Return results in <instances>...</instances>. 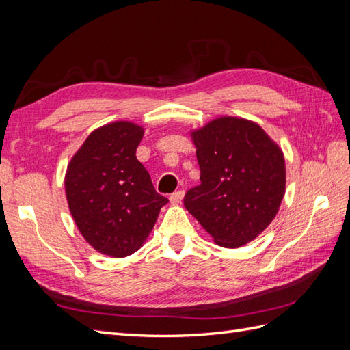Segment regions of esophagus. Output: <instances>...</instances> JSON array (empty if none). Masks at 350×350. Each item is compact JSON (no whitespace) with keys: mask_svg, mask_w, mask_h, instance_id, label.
<instances>
[{"mask_svg":"<svg viewBox=\"0 0 350 350\" xmlns=\"http://www.w3.org/2000/svg\"><path fill=\"white\" fill-rule=\"evenodd\" d=\"M184 198V191H176L174 194H171V197H169V201H171V204H179Z\"/></svg>","mask_w":350,"mask_h":350,"instance_id":"esophagus-1","label":"esophagus"}]
</instances>
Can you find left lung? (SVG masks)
I'll use <instances>...</instances> for the list:
<instances>
[{
    "label": "left lung",
    "mask_w": 350,
    "mask_h": 350,
    "mask_svg": "<svg viewBox=\"0 0 350 350\" xmlns=\"http://www.w3.org/2000/svg\"><path fill=\"white\" fill-rule=\"evenodd\" d=\"M201 184L184 206L220 247L257 238L279 211L286 188L284 157L256 122L220 116L191 133Z\"/></svg>",
    "instance_id": "obj_1"
}]
</instances>
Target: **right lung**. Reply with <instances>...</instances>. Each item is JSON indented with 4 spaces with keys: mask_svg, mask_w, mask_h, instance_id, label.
I'll list each match as a JSON object with an SVG mask.
<instances>
[{
    "mask_svg": "<svg viewBox=\"0 0 350 350\" xmlns=\"http://www.w3.org/2000/svg\"><path fill=\"white\" fill-rule=\"evenodd\" d=\"M144 129L116 121L89 134L66 172V196L83 238L105 256L140 250L167 198L157 194L135 150Z\"/></svg>",
    "mask_w": 350,
    "mask_h": 350,
    "instance_id": "obj_1",
    "label": "right lung"
}]
</instances>
